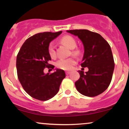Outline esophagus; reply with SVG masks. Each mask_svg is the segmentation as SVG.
<instances>
[{"label":"esophagus","instance_id":"34e87169","mask_svg":"<svg viewBox=\"0 0 129 129\" xmlns=\"http://www.w3.org/2000/svg\"><path fill=\"white\" fill-rule=\"evenodd\" d=\"M71 73V72H70V71H66V75H69V74Z\"/></svg>","mask_w":129,"mask_h":129}]
</instances>
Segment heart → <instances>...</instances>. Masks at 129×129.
Returning a JSON list of instances; mask_svg holds the SVG:
<instances>
[{
	"instance_id": "heart-1",
	"label": "heart",
	"mask_w": 129,
	"mask_h": 129,
	"mask_svg": "<svg viewBox=\"0 0 129 129\" xmlns=\"http://www.w3.org/2000/svg\"><path fill=\"white\" fill-rule=\"evenodd\" d=\"M60 41L63 44L68 46L70 49H75L76 46V42L75 39L69 35H66V36H63L61 39ZM48 52L49 54L51 57L54 58L56 57V51L53 42L49 44L48 46ZM73 54L75 55H78L80 53V51L78 49H76L72 51ZM76 63V60L73 57L68 58V59H60L57 61L56 63V66L58 68L62 70H70L73 68V66Z\"/></svg>"
}]
</instances>
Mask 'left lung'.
<instances>
[{"instance_id": "left-lung-1", "label": "left lung", "mask_w": 129, "mask_h": 129, "mask_svg": "<svg viewBox=\"0 0 129 129\" xmlns=\"http://www.w3.org/2000/svg\"><path fill=\"white\" fill-rule=\"evenodd\" d=\"M67 32L82 42L84 54L81 66L89 69L85 73L78 71L80 78L75 82L77 91L88 97L101 94L109 87L114 69L110 45L101 35L88 30H70Z\"/></svg>"}]
</instances>
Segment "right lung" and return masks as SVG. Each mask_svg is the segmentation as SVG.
<instances>
[{
    "label": "right lung",
    "mask_w": 129,
    "mask_h": 129,
    "mask_svg": "<svg viewBox=\"0 0 129 129\" xmlns=\"http://www.w3.org/2000/svg\"><path fill=\"white\" fill-rule=\"evenodd\" d=\"M61 32L37 33L24 42L17 54L16 68L19 82L26 93L36 99L45 101L54 97L66 77L64 70L59 69H54L52 74L44 73L45 68H49L48 61L51 60L49 44Z\"/></svg>",
    "instance_id": "obj_1"
}]
</instances>
